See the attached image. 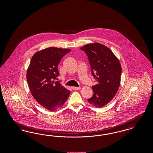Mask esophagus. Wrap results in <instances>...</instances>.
<instances>
[{
  "mask_svg": "<svg viewBox=\"0 0 153 153\" xmlns=\"http://www.w3.org/2000/svg\"><path fill=\"white\" fill-rule=\"evenodd\" d=\"M80 87H72V89L74 90V91H77V90H79L80 89Z\"/></svg>",
  "mask_w": 153,
  "mask_h": 153,
  "instance_id": "1",
  "label": "esophagus"
}]
</instances>
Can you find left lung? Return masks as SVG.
Returning <instances> with one entry per match:
<instances>
[{"label": "left lung", "instance_id": "1", "mask_svg": "<svg viewBox=\"0 0 153 153\" xmlns=\"http://www.w3.org/2000/svg\"><path fill=\"white\" fill-rule=\"evenodd\" d=\"M80 49L87 54L92 74L97 81L92 87L94 95L88 101L96 108H102L111 102L119 89L120 63L113 52L102 44H87Z\"/></svg>", "mask_w": 153, "mask_h": 153}]
</instances>
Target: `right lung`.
Listing matches in <instances>:
<instances>
[{
	"mask_svg": "<svg viewBox=\"0 0 153 153\" xmlns=\"http://www.w3.org/2000/svg\"><path fill=\"white\" fill-rule=\"evenodd\" d=\"M71 49L50 47L36 52L31 59L26 78L30 91L39 104L50 111L61 107L70 95V91L56 79L58 65Z\"/></svg>",
	"mask_w": 153,
	"mask_h": 153,
	"instance_id": "obj_1",
	"label": "right lung"
}]
</instances>
